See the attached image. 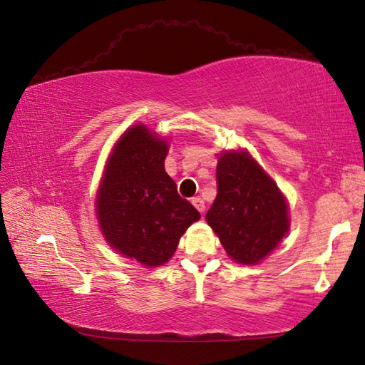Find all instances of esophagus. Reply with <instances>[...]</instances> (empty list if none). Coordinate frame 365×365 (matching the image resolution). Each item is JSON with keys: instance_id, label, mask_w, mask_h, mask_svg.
<instances>
[{"instance_id": "34e87169", "label": "esophagus", "mask_w": 365, "mask_h": 365, "mask_svg": "<svg viewBox=\"0 0 365 365\" xmlns=\"http://www.w3.org/2000/svg\"><path fill=\"white\" fill-rule=\"evenodd\" d=\"M192 205L195 206V208L200 211V212H205V202H203V198H200V197H195L194 200H192Z\"/></svg>"}]
</instances>
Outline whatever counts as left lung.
<instances>
[{
    "instance_id": "left-lung-1",
    "label": "left lung",
    "mask_w": 365,
    "mask_h": 365,
    "mask_svg": "<svg viewBox=\"0 0 365 365\" xmlns=\"http://www.w3.org/2000/svg\"><path fill=\"white\" fill-rule=\"evenodd\" d=\"M216 182L206 221L233 260L259 262L289 229L284 197L246 153L221 155Z\"/></svg>"
}]
</instances>
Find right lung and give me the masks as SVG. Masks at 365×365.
<instances>
[{
    "label": "right lung",
    "mask_w": 365,
    "mask_h": 365,
    "mask_svg": "<svg viewBox=\"0 0 365 365\" xmlns=\"http://www.w3.org/2000/svg\"><path fill=\"white\" fill-rule=\"evenodd\" d=\"M167 150L144 125L130 128L115 144L97 197L109 245L148 267L167 262L185 229L200 219L165 171Z\"/></svg>",
    "instance_id": "1"
}]
</instances>
